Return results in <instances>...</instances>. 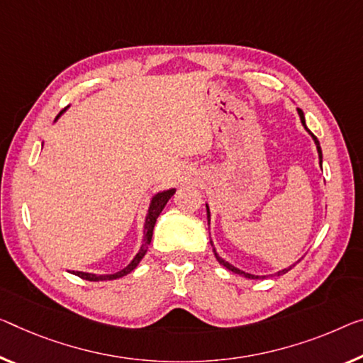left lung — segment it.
Masks as SVG:
<instances>
[{"instance_id": "1", "label": "left lung", "mask_w": 363, "mask_h": 363, "mask_svg": "<svg viewBox=\"0 0 363 363\" xmlns=\"http://www.w3.org/2000/svg\"><path fill=\"white\" fill-rule=\"evenodd\" d=\"M297 113H298V116H300V121H302V125H303L305 130L308 131V135H310L311 138H313V141H315V144H316V150H318V159H320V165H321V164H323V152H321L320 141H318V139H316V136L313 135V133H311V131L308 130V128H306L303 111L300 110V108H297ZM206 211H208V225H209V224H211V211H209V206H208V204H206ZM209 235H211V233H209ZM211 247H213V252H214L216 259L219 261V263H220L222 266H225L228 271L235 272V274H240V276H243V277H248V279H259V277H266V276H255V274H250V272H245V271H242V269H238V267H235V266H233V264H230V263H228V261H225L224 258H220V256L217 255V252H216V248H214V243H213V240H211ZM295 264H297V263H295ZM295 264L289 266V267H286V269H282V271H277L276 274H277V276H282V274H286V272H287V271H291Z\"/></svg>"}]
</instances>
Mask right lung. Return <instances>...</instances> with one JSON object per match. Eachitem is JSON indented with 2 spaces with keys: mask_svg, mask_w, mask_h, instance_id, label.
Listing matches in <instances>:
<instances>
[{
  "mask_svg": "<svg viewBox=\"0 0 363 363\" xmlns=\"http://www.w3.org/2000/svg\"><path fill=\"white\" fill-rule=\"evenodd\" d=\"M65 110H61L55 121H57L61 115H63ZM177 189L175 188H170V189H164V191H159L155 193L152 198H150V203H149V209H147V216L146 219H144V238H143V245L141 248H139V252L136 253L135 258L131 259V263L128 264L123 269L118 271V272H113V274H92V272H82V271H72V274L74 276H79L81 279H86V281H92V282H99V281H113V279H120L126 274H130L131 271L136 269V266L139 264V261L144 258V255H146L149 245H150V240H152V232H154V225L155 222H157V217L162 213V209L165 208V204L169 203V199L174 196Z\"/></svg>",
  "mask_w": 363,
  "mask_h": 363,
  "instance_id": "add662e5",
  "label": "right lung"
}]
</instances>
